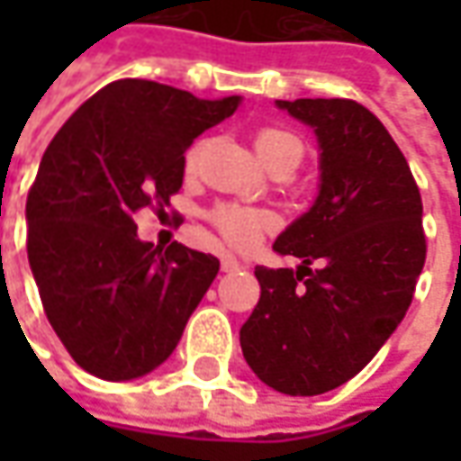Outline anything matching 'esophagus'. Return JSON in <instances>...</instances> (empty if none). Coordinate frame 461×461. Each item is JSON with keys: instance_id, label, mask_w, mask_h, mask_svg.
Wrapping results in <instances>:
<instances>
[{"instance_id": "1", "label": "esophagus", "mask_w": 461, "mask_h": 461, "mask_svg": "<svg viewBox=\"0 0 461 461\" xmlns=\"http://www.w3.org/2000/svg\"><path fill=\"white\" fill-rule=\"evenodd\" d=\"M221 269L222 272H239V269H243V261H239L233 254H222Z\"/></svg>"}]
</instances>
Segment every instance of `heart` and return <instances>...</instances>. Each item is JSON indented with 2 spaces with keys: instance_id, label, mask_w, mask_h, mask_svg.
Listing matches in <instances>:
<instances>
[{
  "instance_id": "heart-1",
  "label": "heart",
  "mask_w": 461,
  "mask_h": 461,
  "mask_svg": "<svg viewBox=\"0 0 461 461\" xmlns=\"http://www.w3.org/2000/svg\"><path fill=\"white\" fill-rule=\"evenodd\" d=\"M204 140H197L189 146L185 156L186 171H194L197 161L203 156ZM254 149H257L258 158L264 161V167L275 164V161H293L294 167L303 158V140L290 131L282 128H264L258 131L254 138ZM212 222L221 230L225 239L233 246L249 249L258 240V236L275 225V218L267 210H254V207H240V204H221L212 210Z\"/></svg>"
}]
</instances>
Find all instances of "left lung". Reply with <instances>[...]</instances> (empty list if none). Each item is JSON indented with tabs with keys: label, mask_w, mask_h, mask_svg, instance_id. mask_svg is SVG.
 Instances as JSON below:
<instances>
[{
	"label": "left lung",
	"mask_w": 461,
	"mask_h": 461,
	"mask_svg": "<svg viewBox=\"0 0 461 461\" xmlns=\"http://www.w3.org/2000/svg\"><path fill=\"white\" fill-rule=\"evenodd\" d=\"M312 128L318 194L275 240L297 269L257 267L261 297L240 328L243 359L285 395H323L359 375L395 333L426 261L411 167L377 117L351 99H276ZM321 269L312 273L309 264Z\"/></svg>",
	"instance_id": "8db88e82"
}]
</instances>
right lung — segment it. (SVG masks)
I'll return each instance as SVG.
<instances>
[{
  "label": "right lung",
  "instance_id": "right-lung-1",
  "mask_svg": "<svg viewBox=\"0 0 461 461\" xmlns=\"http://www.w3.org/2000/svg\"><path fill=\"white\" fill-rule=\"evenodd\" d=\"M240 97L200 99L146 79L102 86L45 149L27 194V261L74 362L110 382L167 362L221 261L138 239L135 212L168 204L197 135Z\"/></svg>",
  "mask_w": 461,
  "mask_h": 461
}]
</instances>
